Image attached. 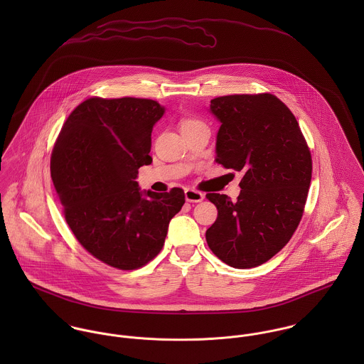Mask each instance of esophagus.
Here are the masks:
<instances>
[{
  "label": "esophagus",
  "mask_w": 364,
  "mask_h": 364,
  "mask_svg": "<svg viewBox=\"0 0 364 364\" xmlns=\"http://www.w3.org/2000/svg\"><path fill=\"white\" fill-rule=\"evenodd\" d=\"M185 199H186L188 202H191V203H199V202H202V200L205 199V195H203L202 192H199V191H195V189L188 188V189L185 191Z\"/></svg>",
  "instance_id": "34e87169"
}]
</instances>
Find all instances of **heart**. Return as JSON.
Wrapping results in <instances>:
<instances>
[{
	"instance_id": "1",
	"label": "heart",
	"mask_w": 364,
	"mask_h": 364,
	"mask_svg": "<svg viewBox=\"0 0 364 364\" xmlns=\"http://www.w3.org/2000/svg\"><path fill=\"white\" fill-rule=\"evenodd\" d=\"M188 122H193V120H188ZM186 123V122H185Z\"/></svg>"
}]
</instances>
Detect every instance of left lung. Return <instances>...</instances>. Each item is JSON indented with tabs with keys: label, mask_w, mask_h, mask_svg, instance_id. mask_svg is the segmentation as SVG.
I'll return each instance as SVG.
<instances>
[{
	"label": "left lung",
	"mask_w": 364,
	"mask_h": 364,
	"mask_svg": "<svg viewBox=\"0 0 364 364\" xmlns=\"http://www.w3.org/2000/svg\"><path fill=\"white\" fill-rule=\"evenodd\" d=\"M221 123L215 161L242 173L235 202L208 193L218 210L206 231L213 254L235 269L274 257L303 217L311 183V153L290 109L272 94L211 100Z\"/></svg>",
	"instance_id": "8db88e82"
}]
</instances>
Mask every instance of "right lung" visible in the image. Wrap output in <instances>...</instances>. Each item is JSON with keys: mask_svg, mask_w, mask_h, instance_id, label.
<instances>
[{"mask_svg": "<svg viewBox=\"0 0 364 364\" xmlns=\"http://www.w3.org/2000/svg\"><path fill=\"white\" fill-rule=\"evenodd\" d=\"M164 112L151 100L90 98L71 112L53 149V185L68 227L91 255L122 270L156 258L185 203L181 188L156 193L136 181L153 162L151 132Z\"/></svg>", "mask_w": 364, "mask_h": 364, "instance_id": "obj_1", "label": "right lung"}]
</instances>
